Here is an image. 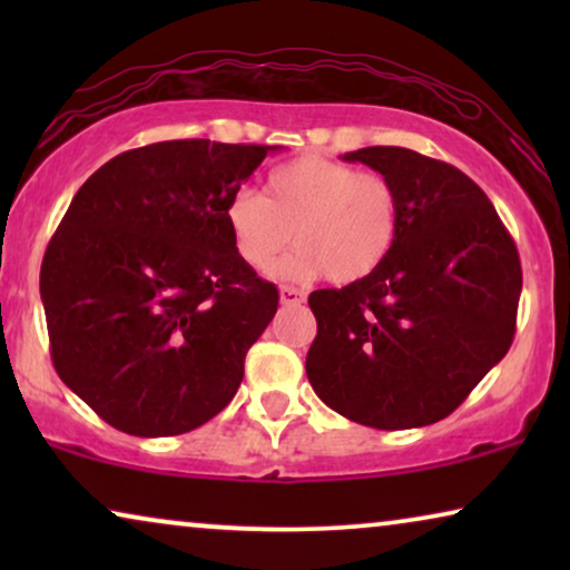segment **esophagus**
I'll use <instances>...</instances> for the list:
<instances>
[{
	"label": "esophagus",
	"mask_w": 570,
	"mask_h": 570,
	"mask_svg": "<svg viewBox=\"0 0 570 570\" xmlns=\"http://www.w3.org/2000/svg\"><path fill=\"white\" fill-rule=\"evenodd\" d=\"M303 298H306V295H303L298 287H283V291H279V303H283V306H298Z\"/></svg>",
	"instance_id": "1"
}]
</instances>
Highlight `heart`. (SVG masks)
<instances>
[{
  "label": "heart",
  "mask_w": 570,
  "mask_h": 570,
  "mask_svg": "<svg viewBox=\"0 0 570 570\" xmlns=\"http://www.w3.org/2000/svg\"><path fill=\"white\" fill-rule=\"evenodd\" d=\"M233 248L248 269L269 272L285 248L295 252L279 272L291 279L326 275L347 285L376 272L400 233V194L376 170H357L322 155H303L267 176L264 197L240 189L225 207Z\"/></svg>",
  "instance_id": "b5f03b06"
}]
</instances>
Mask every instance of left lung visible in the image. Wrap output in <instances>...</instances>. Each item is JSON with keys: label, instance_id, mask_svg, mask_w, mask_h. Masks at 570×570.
Returning <instances> with one entry per match:
<instances>
[{"label": "left lung", "instance_id": "left-lung-1", "mask_svg": "<svg viewBox=\"0 0 570 570\" xmlns=\"http://www.w3.org/2000/svg\"><path fill=\"white\" fill-rule=\"evenodd\" d=\"M345 160L394 184L400 233L368 277L308 295V381L353 423H439L509 353L521 295L517 244L485 191L449 163L407 147H363Z\"/></svg>", "mask_w": 570, "mask_h": 570}]
</instances>
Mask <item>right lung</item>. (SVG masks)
<instances>
[{
	"instance_id": "1",
	"label": "right lung",
	"mask_w": 570,
	"mask_h": 570,
	"mask_svg": "<svg viewBox=\"0 0 570 570\" xmlns=\"http://www.w3.org/2000/svg\"><path fill=\"white\" fill-rule=\"evenodd\" d=\"M269 150L137 147L100 166L61 217L41 264L51 361L116 431L189 433L236 396L279 293L238 259L225 207Z\"/></svg>"
}]
</instances>
